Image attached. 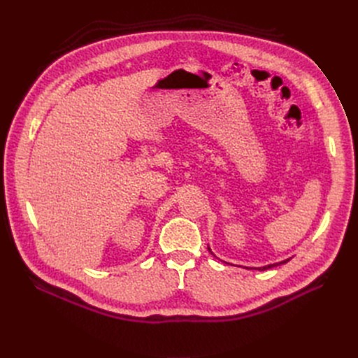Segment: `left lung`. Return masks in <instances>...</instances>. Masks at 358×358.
Masks as SVG:
<instances>
[{
	"label": "left lung",
	"mask_w": 358,
	"mask_h": 358,
	"mask_svg": "<svg viewBox=\"0 0 358 358\" xmlns=\"http://www.w3.org/2000/svg\"><path fill=\"white\" fill-rule=\"evenodd\" d=\"M210 251V249H209ZM212 252V251H210ZM287 262H289V259H284V262H280V263H276V264H268V266H264V267H259L258 270H267V268H270V267H275V266H279V264H284V263H287Z\"/></svg>",
	"instance_id": "1"
}]
</instances>
